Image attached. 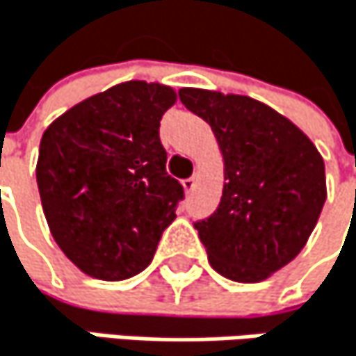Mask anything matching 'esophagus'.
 <instances>
[{"label": "esophagus", "mask_w": 356, "mask_h": 356, "mask_svg": "<svg viewBox=\"0 0 356 356\" xmlns=\"http://www.w3.org/2000/svg\"><path fill=\"white\" fill-rule=\"evenodd\" d=\"M196 188V179H194V177H190V179H184V190L186 192H192Z\"/></svg>", "instance_id": "obj_1"}]
</instances>
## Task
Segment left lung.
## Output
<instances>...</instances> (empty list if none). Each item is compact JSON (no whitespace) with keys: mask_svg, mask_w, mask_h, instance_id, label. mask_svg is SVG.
<instances>
[{"mask_svg":"<svg viewBox=\"0 0 356 356\" xmlns=\"http://www.w3.org/2000/svg\"><path fill=\"white\" fill-rule=\"evenodd\" d=\"M223 154L217 211L194 227L209 264L236 283H259L304 249L327 198L325 162L298 126L243 95L181 88Z\"/></svg>","mask_w":356,"mask_h":356,"instance_id":"1","label":"left lung"}]
</instances>
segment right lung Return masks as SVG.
Masks as SVG:
<instances>
[{"label": "right lung", "instance_id": "right-lung-1", "mask_svg": "<svg viewBox=\"0 0 356 356\" xmlns=\"http://www.w3.org/2000/svg\"><path fill=\"white\" fill-rule=\"evenodd\" d=\"M164 84L122 82L58 115L42 137L38 188L50 232L84 274L124 281L149 266L184 186L166 172Z\"/></svg>", "mask_w": 356, "mask_h": 356}]
</instances>
